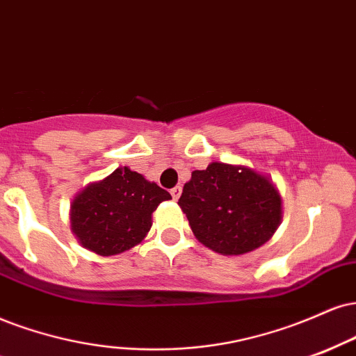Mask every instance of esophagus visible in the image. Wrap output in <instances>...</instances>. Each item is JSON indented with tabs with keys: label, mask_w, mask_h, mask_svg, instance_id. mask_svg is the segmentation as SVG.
Wrapping results in <instances>:
<instances>
[{
	"label": "esophagus",
	"mask_w": 356,
	"mask_h": 356,
	"mask_svg": "<svg viewBox=\"0 0 356 356\" xmlns=\"http://www.w3.org/2000/svg\"><path fill=\"white\" fill-rule=\"evenodd\" d=\"M182 194V187L181 186H175L172 191H170V195H172L174 200H179V197Z\"/></svg>",
	"instance_id": "obj_1"
}]
</instances>
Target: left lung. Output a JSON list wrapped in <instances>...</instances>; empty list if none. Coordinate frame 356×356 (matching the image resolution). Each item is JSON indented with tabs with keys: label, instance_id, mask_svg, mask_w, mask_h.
<instances>
[{
	"label": "left lung",
	"instance_id": "obj_1",
	"mask_svg": "<svg viewBox=\"0 0 356 356\" xmlns=\"http://www.w3.org/2000/svg\"><path fill=\"white\" fill-rule=\"evenodd\" d=\"M179 207L197 241L220 255H243L262 247L284 213L280 192L268 175L225 162L194 170Z\"/></svg>",
	"mask_w": 356,
	"mask_h": 356
}]
</instances>
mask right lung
Masks as SVG:
<instances>
[{
  "mask_svg": "<svg viewBox=\"0 0 356 356\" xmlns=\"http://www.w3.org/2000/svg\"><path fill=\"white\" fill-rule=\"evenodd\" d=\"M172 199L156 182L129 167H118L102 181L91 182L71 202V232L88 250L118 255L139 245L152 227V212Z\"/></svg>",
  "mask_w": 356,
  "mask_h": 356,
  "instance_id": "1",
  "label": "right lung"
}]
</instances>
